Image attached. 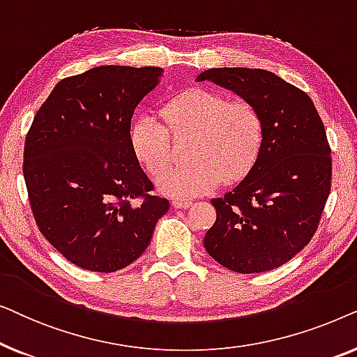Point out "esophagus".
<instances>
[{"label": "esophagus", "mask_w": 357, "mask_h": 357, "mask_svg": "<svg viewBox=\"0 0 357 357\" xmlns=\"http://www.w3.org/2000/svg\"><path fill=\"white\" fill-rule=\"evenodd\" d=\"M190 204H192V202H190V199H180V198H175V199H172V206L174 208H188Z\"/></svg>", "instance_id": "obj_1"}]
</instances>
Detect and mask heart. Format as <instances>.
<instances>
[{"instance_id": "1", "label": "heart", "mask_w": 357, "mask_h": 357, "mask_svg": "<svg viewBox=\"0 0 357 357\" xmlns=\"http://www.w3.org/2000/svg\"><path fill=\"white\" fill-rule=\"evenodd\" d=\"M160 114L164 123L151 114L139 115L130 128V144L136 159L158 177L172 160V137L195 133L188 153L190 162L163 172L158 180L159 188L172 197H195L219 182H238L257 164L265 144V119L248 100L190 89L172 97Z\"/></svg>"}]
</instances>
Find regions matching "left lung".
I'll list each match as a JSON object with an SVG mask.
<instances>
[{
  "mask_svg": "<svg viewBox=\"0 0 357 357\" xmlns=\"http://www.w3.org/2000/svg\"><path fill=\"white\" fill-rule=\"evenodd\" d=\"M213 81L258 107L266 136L247 177L211 199L216 222L204 248L236 273H261L297 255L319 227L331 187V149L314 102L275 73L213 68L197 81Z\"/></svg>",
  "mask_w": 357,
  "mask_h": 357,
  "instance_id": "1",
  "label": "left lung"
}]
</instances>
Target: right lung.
<instances>
[{
	"label": "right lung",
	"mask_w": 357,
	"mask_h": 357,
	"mask_svg": "<svg viewBox=\"0 0 357 357\" xmlns=\"http://www.w3.org/2000/svg\"><path fill=\"white\" fill-rule=\"evenodd\" d=\"M154 66H99L61 79L33 116L22 172L38 231L66 260L114 273L143 255L167 199L131 149V116Z\"/></svg>",
	"instance_id": "right-lung-1"
}]
</instances>
